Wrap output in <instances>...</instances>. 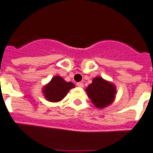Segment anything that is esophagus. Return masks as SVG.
Returning a JSON list of instances; mask_svg holds the SVG:
<instances>
[{"label":"esophagus","instance_id":"1","mask_svg":"<svg viewBox=\"0 0 153 153\" xmlns=\"http://www.w3.org/2000/svg\"><path fill=\"white\" fill-rule=\"evenodd\" d=\"M77 86L79 87V88H83L84 85H83L82 82H78L77 83Z\"/></svg>","mask_w":153,"mask_h":153}]
</instances>
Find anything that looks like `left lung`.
<instances>
[{
    "instance_id": "8db88e82",
    "label": "left lung",
    "mask_w": 153,
    "mask_h": 153,
    "mask_svg": "<svg viewBox=\"0 0 153 153\" xmlns=\"http://www.w3.org/2000/svg\"><path fill=\"white\" fill-rule=\"evenodd\" d=\"M87 96L96 108L102 109L112 104L115 100L117 88L111 82L102 77H96L85 88Z\"/></svg>"
}]
</instances>
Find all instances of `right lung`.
Wrapping results in <instances>:
<instances>
[{
  "instance_id": "add662e5",
  "label": "right lung",
  "mask_w": 153,
  "mask_h": 153,
  "mask_svg": "<svg viewBox=\"0 0 153 153\" xmlns=\"http://www.w3.org/2000/svg\"><path fill=\"white\" fill-rule=\"evenodd\" d=\"M74 87V85L72 82H66L62 77L56 75L43 87L42 92L47 100L57 102L62 100L70 89Z\"/></svg>"
}]
</instances>
